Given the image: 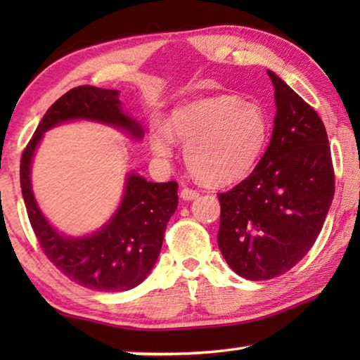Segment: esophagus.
Masks as SVG:
<instances>
[{
    "instance_id": "obj_1",
    "label": "esophagus",
    "mask_w": 360,
    "mask_h": 360,
    "mask_svg": "<svg viewBox=\"0 0 360 360\" xmlns=\"http://www.w3.org/2000/svg\"><path fill=\"white\" fill-rule=\"evenodd\" d=\"M198 197V192L193 191L191 187H182L181 191V198L186 200V202H191V200H195Z\"/></svg>"
}]
</instances>
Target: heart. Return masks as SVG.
I'll return each mask as SVG.
<instances>
[{"label": "heart", "mask_w": 360, "mask_h": 360, "mask_svg": "<svg viewBox=\"0 0 360 360\" xmlns=\"http://www.w3.org/2000/svg\"><path fill=\"white\" fill-rule=\"evenodd\" d=\"M270 120L255 103L221 95L176 109L169 130L157 125L150 144L157 155L172 157L174 139L184 148L188 169L200 182L224 186L243 179L264 157L270 143Z\"/></svg>", "instance_id": "obj_1"}]
</instances>
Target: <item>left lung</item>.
<instances>
[{
  "instance_id": "1",
  "label": "left lung",
  "mask_w": 360,
  "mask_h": 360,
  "mask_svg": "<svg viewBox=\"0 0 360 360\" xmlns=\"http://www.w3.org/2000/svg\"><path fill=\"white\" fill-rule=\"evenodd\" d=\"M276 117L254 172L217 193V245L231 270L251 281L289 271L318 238L335 193L326 127L318 112L275 72Z\"/></svg>"
}]
</instances>
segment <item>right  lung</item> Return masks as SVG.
Here are the masks:
<instances>
[{
	"mask_svg": "<svg viewBox=\"0 0 360 360\" xmlns=\"http://www.w3.org/2000/svg\"><path fill=\"white\" fill-rule=\"evenodd\" d=\"M72 119L98 120L143 138L141 125L122 112L119 90L79 85L60 96L47 109L20 158V187L30 224L42 252L71 281L100 292L133 289L144 281L160 254L167 224L178 208V182H148L131 173L119 210L105 227L82 238L60 235L36 205L30 165L42 133Z\"/></svg>",
	"mask_w": 360,
	"mask_h": 360,
	"instance_id": "1",
	"label": "right lung"
}]
</instances>
